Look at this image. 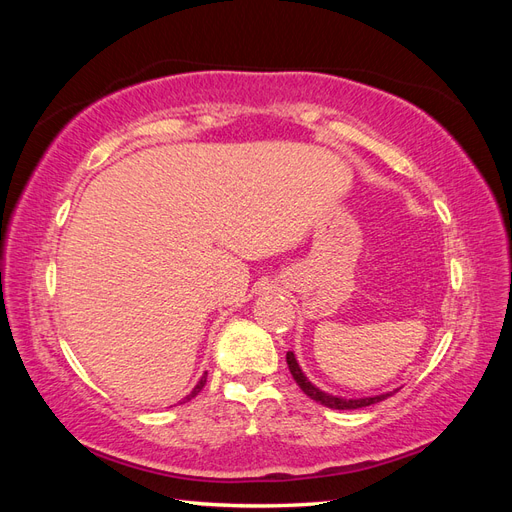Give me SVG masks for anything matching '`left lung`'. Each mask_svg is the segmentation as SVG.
I'll use <instances>...</instances> for the list:
<instances>
[{"label": "left lung", "mask_w": 512, "mask_h": 512, "mask_svg": "<svg viewBox=\"0 0 512 512\" xmlns=\"http://www.w3.org/2000/svg\"><path fill=\"white\" fill-rule=\"evenodd\" d=\"M286 363H288V369H290V374H292L294 382H297V384L301 386V391H303L309 399H314V401H318V404L327 406V408H333V410H359V408H365V406H371V404H378V401H382V399H386L389 395H393V393H384V395L363 397V399L335 397V395H329V393L320 391L318 386H314L312 382H309V380L305 378V374L301 371V367H299L297 359H294L292 352L286 354Z\"/></svg>", "instance_id": "left-lung-1"}]
</instances>
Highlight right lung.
<instances>
[{
  "mask_svg": "<svg viewBox=\"0 0 512 512\" xmlns=\"http://www.w3.org/2000/svg\"><path fill=\"white\" fill-rule=\"evenodd\" d=\"M205 384H207V374H205L203 378H200V380H198V384L194 386V389H192V393H190L188 397H185V399H192V397H196V395H198L200 391H203V386H205ZM185 399H183V401H185Z\"/></svg>",
  "mask_w": 512,
  "mask_h": 512,
  "instance_id": "1",
  "label": "right lung"
}]
</instances>
